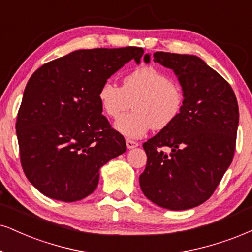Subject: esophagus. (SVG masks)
Instances as JSON below:
<instances>
[{
  "mask_svg": "<svg viewBox=\"0 0 252 252\" xmlns=\"http://www.w3.org/2000/svg\"><path fill=\"white\" fill-rule=\"evenodd\" d=\"M126 146L128 150H132V148H134L138 146V142L133 141V140H131V139H126Z\"/></svg>",
  "mask_w": 252,
  "mask_h": 252,
  "instance_id": "34e87169",
  "label": "esophagus"
}]
</instances>
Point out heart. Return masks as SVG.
<instances>
[{
	"label": "heart",
	"mask_w": 252,
	"mask_h": 252,
	"mask_svg": "<svg viewBox=\"0 0 252 252\" xmlns=\"http://www.w3.org/2000/svg\"><path fill=\"white\" fill-rule=\"evenodd\" d=\"M98 100L105 114L119 118L133 104L134 112L121 117L114 128L127 138H141L153 127L163 129L179 117L182 90L167 74L152 66L139 67L124 78L123 88L112 80L101 84Z\"/></svg>",
	"instance_id": "b5f03b06"
}]
</instances>
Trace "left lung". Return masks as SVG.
Here are the masks:
<instances>
[{
    "label": "left lung",
    "instance_id": "left-lung-1",
    "mask_svg": "<svg viewBox=\"0 0 252 252\" xmlns=\"http://www.w3.org/2000/svg\"><path fill=\"white\" fill-rule=\"evenodd\" d=\"M153 57L176 74L183 105L168 127L142 145L147 163L139 182L157 206L190 209L212 196L230 166L240 120L237 99L229 83L197 56L158 51ZM150 61L146 55L145 62Z\"/></svg>",
    "mask_w": 252,
    "mask_h": 252
}]
</instances>
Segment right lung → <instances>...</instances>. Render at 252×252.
I'll return each instance as SVG.
<instances>
[{
	"instance_id": "obj_1",
	"label": "right lung",
	"mask_w": 252,
	"mask_h": 252,
	"mask_svg": "<svg viewBox=\"0 0 252 252\" xmlns=\"http://www.w3.org/2000/svg\"><path fill=\"white\" fill-rule=\"evenodd\" d=\"M144 49L77 50L33 72L17 114L22 168L45 196L74 202L97 188L99 170L125 153L126 142L112 128L98 100L101 84Z\"/></svg>"
}]
</instances>
